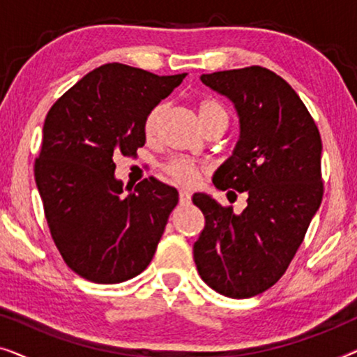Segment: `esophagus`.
<instances>
[{"instance_id":"obj_1","label":"esophagus","mask_w":357,"mask_h":357,"mask_svg":"<svg viewBox=\"0 0 357 357\" xmlns=\"http://www.w3.org/2000/svg\"><path fill=\"white\" fill-rule=\"evenodd\" d=\"M178 199L182 204H187V203H190V199H192V195H190V192H187V190H180Z\"/></svg>"}]
</instances>
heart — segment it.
Masks as SVG:
<instances>
[{"instance_id": "1", "label": "heart", "mask_w": 357, "mask_h": 357, "mask_svg": "<svg viewBox=\"0 0 357 357\" xmlns=\"http://www.w3.org/2000/svg\"><path fill=\"white\" fill-rule=\"evenodd\" d=\"M162 114V105L154 107L153 110L146 115L144 119V135L151 138L158 130V123ZM198 116L202 120L203 128L211 121L216 120H229V115L224 107L214 99H203L198 104ZM165 174L169 175L174 182L180 185H187V187H193L198 183L199 177H202V169L197 164H193L188 159H172L169 164H165Z\"/></svg>"}]
</instances>
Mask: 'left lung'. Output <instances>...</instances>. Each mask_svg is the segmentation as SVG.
Here are the masks:
<instances>
[{"instance_id":"8db88e82","label":"left lung","mask_w":357,"mask_h":357,"mask_svg":"<svg viewBox=\"0 0 357 357\" xmlns=\"http://www.w3.org/2000/svg\"><path fill=\"white\" fill-rule=\"evenodd\" d=\"M202 82L226 96L241 121L236 149L213 183L248 198L236 214L209 195H193L206 219L193 257L211 289L247 299L284 275L320 206L321 139L301 97L266 68L202 75Z\"/></svg>"}]
</instances>
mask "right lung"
Listing matches in <instances>:
<instances>
[{"instance_id":"obj_1","label":"right lung","mask_w":357,"mask_h":357,"mask_svg":"<svg viewBox=\"0 0 357 357\" xmlns=\"http://www.w3.org/2000/svg\"><path fill=\"white\" fill-rule=\"evenodd\" d=\"M185 76L107 63L48 110L36 183L53 242L87 281L123 282L153 260L178 193L155 178L126 193L115 178L114 155H133L144 146L146 115Z\"/></svg>"}]
</instances>
